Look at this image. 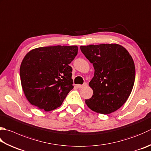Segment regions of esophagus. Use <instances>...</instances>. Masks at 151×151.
<instances>
[{
	"mask_svg": "<svg viewBox=\"0 0 151 151\" xmlns=\"http://www.w3.org/2000/svg\"><path fill=\"white\" fill-rule=\"evenodd\" d=\"M78 88H83L84 87H86L87 86V83H84L83 85H77Z\"/></svg>",
	"mask_w": 151,
	"mask_h": 151,
	"instance_id": "obj_1",
	"label": "esophagus"
}]
</instances>
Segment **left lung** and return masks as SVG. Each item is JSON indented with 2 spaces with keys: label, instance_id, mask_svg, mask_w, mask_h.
I'll return each instance as SVG.
<instances>
[{
  "label": "left lung",
  "instance_id": "obj_1",
  "mask_svg": "<svg viewBox=\"0 0 151 151\" xmlns=\"http://www.w3.org/2000/svg\"><path fill=\"white\" fill-rule=\"evenodd\" d=\"M80 49L95 69L89 86L93 95L85 103L94 112L109 114L120 109L134 85L135 68L132 56L118 44L81 46Z\"/></svg>",
  "mask_w": 151,
  "mask_h": 151
}]
</instances>
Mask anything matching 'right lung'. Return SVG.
<instances>
[{
  "label": "right lung",
  "mask_w": 151,
  "mask_h": 151,
  "mask_svg": "<svg viewBox=\"0 0 151 151\" xmlns=\"http://www.w3.org/2000/svg\"><path fill=\"white\" fill-rule=\"evenodd\" d=\"M77 46L39 47L29 51L22 62L19 74L27 99L38 109L60 106L73 86L69 64L78 54Z\"/></svg>",
  "instance_id": "right-lung-1"
}]
</instances>
